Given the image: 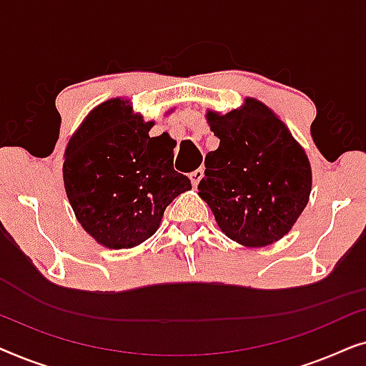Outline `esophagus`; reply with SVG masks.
Here are the masks:
<instances>
[{
	"label": "esophagus",
	"instance_id": "1",
	"mask_svg": "<svg viewBox=\"0 0 366 366\" xmlns=\"http://www.w3.org/2000/svg\"><path fill=\"white\" fill-rule=\"evenodd\" d=\"M202 178H203V169H202V168L194 169L193 173H189V182H192L193 188L197 187V184H198L199 182H202Z\"/></svg>",
	"mask_w": 366,
	"mask_h": 366
}]
</instances>
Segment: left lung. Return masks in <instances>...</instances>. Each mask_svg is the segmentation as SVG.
<instances>
[{
    "label": "left lung",
    "mask_w": 366,
    "mask_h": 366,
    "mask_svg": "<svg viewBox=\"0 0 366 366\" xmlns=\"http://www.w3.org/2000/svg\"><path fill=\"white\" fill-rule=\"evenodd\" d=\"M219 147L204 158L198 194L218 227L243 247L282 239L312 192V164L278 114L257 98L228 113L207 112Z\"/></svg>",
    "instance_id": "obj_1"
}]
</instances>
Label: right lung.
<instances>
[{
  "label": "right lung",
  "mask_w": 366,
  "mask_h": 366,
  "mask_svg": "<svg viewBox=\"0 0 366 366\" xmlns=\"http://www.w3.org/2000/svg\"><path fill=\"white\" fill-rule=\"evenodd\" d=\"M153 124L129 99L112 98L88 113L64 149L68 202L104 248H133L153 237L168 204L192 189L173 169V139L149 138Z\"/></svg>",
  "instance_id": "obj_1"
}]
</instances>
